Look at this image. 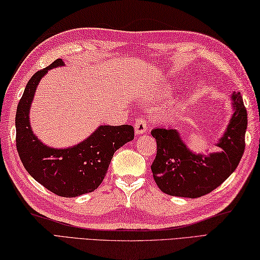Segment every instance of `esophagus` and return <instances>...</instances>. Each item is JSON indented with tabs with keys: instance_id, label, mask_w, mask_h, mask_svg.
Segmentation results:
<instances>
[{
	"instance_id": "1",
	"label": "esophagus",
	"mask_w": 260,
	"mask_h": 260,
	"mask_svg": "<svg viewBox=\"0 0 260 260\" xmlns=\"http://www.w3.org/2000/svg\"><path fill=\"white\" fill-rule=\"evenodd\" d=\"M147 131V124L145 118L140 117L135 120V133L136 135H141L144 134Z\"/></svg>"
}]
</instances>
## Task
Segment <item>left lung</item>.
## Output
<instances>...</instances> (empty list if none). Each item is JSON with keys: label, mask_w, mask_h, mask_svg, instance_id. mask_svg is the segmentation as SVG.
Here are the masks:
<instances>
[{"label": "left lung", "mask_w": 260, "mask_h": 260, "mask_svg": "<svg viewBox=\"0 0 260 260\" xmlns=\"http://www.w3.org/2000/svg\"><path fill=\"white\" fill-rule=\"evenodd\" d=\"M235 113L218 142L221 152L208 156L192 153L172 128L151 132L157 152L151 165L153 178L162 192L182 198H200L213 191L238 167L245 151L247 110L240 92L233 95Z\"/></svg>", "instance_id": "1"}]
</instances>
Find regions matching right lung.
<instances>
[{"instance_id": "add662e5", "label": "right lung", "mask_w": 260, "mask_h": 260, "mask_svg": "<svg viewBox=\"0 0 260 260\" xmlns=\"http://www.w3.org/2000/svg\"><path fill=\"white\" fill-rule=\"evenodd\" d=\"M61 66V59L54 60L26 84L16 108L15 141L21 162L33 179L54 194L75 198L101 185L114 153L134 139V127L99 126L87 140L68 148H51L41 143L31 129L29 110L42 77L49 69Z\"/></svg>"}]
</instances>
